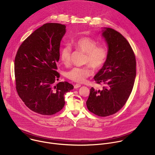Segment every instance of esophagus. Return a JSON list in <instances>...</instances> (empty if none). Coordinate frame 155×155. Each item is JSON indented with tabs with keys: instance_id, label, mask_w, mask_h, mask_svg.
Here are the masks:
<instances>
[{
	"instance_id": "esophagus-1",
	"label": "esophagus",
	"mask_w": 155,
	"mask_h": 155,
	"mask_svg": "<svg viewBox=\"0 0 155 155\" xmlns=\"http://www.w3.org/2000/svg\"><path fill=\"white\" fill-rule=\"evenodd\" d=\"M81 86V84H75V86H74V87L75 88V89H77V88H78Z\"/></svg>"
}]
</instances>
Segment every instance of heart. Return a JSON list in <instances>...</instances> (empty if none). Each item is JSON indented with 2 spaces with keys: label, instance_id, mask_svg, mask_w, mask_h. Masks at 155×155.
I'll use <instances>...</instances> for the list:
<instances>
[{
  "label": "heart",
  "instance_id": "heart-1",
  "mask_svg": "<svg viewBox=\"0 0 155 155\" xmlns=\"http://www.w3.org/2000/svg\"><path fill=\"white\" fill-rule=\"evenodd\" d=\"M96 40L89 37H83L73 43L75 48L85 53L84 64L81 68H74L65 72V77L74 81L83 83L87 78L93 75V70H99L105 64L108 57V50L104 45H97ZM61 62L68 65L71 59V48L69 45L63 47L59 53Z\"/></svg>",
  "mask_w": 155,
  "mask_h": 155
}]
</instances>
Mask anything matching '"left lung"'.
<instances>
[{"mask_svg":"<svg viewBox=\"0 0 155 155\" xmlns=\"http://www.w3.org/2000/svg\"><path fill=\"white\" fill-rule=\"evenodd\" d=\"M102 36L108 45V57L94 76L102 90L91 87L86 101L87 109L102 117L115 114L125 105L133 88L136 76V60L127 40L118 31L105 28Z\"/></svg>","mask_w":155,"mask_h":155,"instance_id":"obj_1","label":"left lung"}]
</instances>
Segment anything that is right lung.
<instances>
[{"instance_id":"right-lung-1","label":"right lung","mask_w":155,"mask_h":155,"mask_svg":"<svg viewBox=\"0 0 155 155\" xmlns=\"http://www.w3.org/2000/svg\"><path fill=\"white\" fill-rule=\"evenodd\" d=\"M65 26L47 23L32 33L19 47L15 59L16 89L32 111L52 115L62 109L64 94L74 89L67 81L59 82L56 63Z\"/></svg>"}]
</instances>
